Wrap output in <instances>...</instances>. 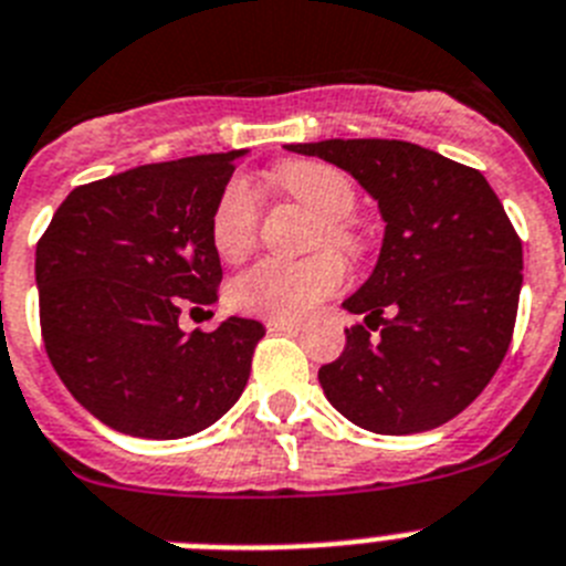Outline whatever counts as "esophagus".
Masks as SVG:
<instances>
[{"instance_id":"esophagus-1","label":"esophagus","mask_w":566,"mask_h":566,"mask_svg":"<svg viewBox=\"0 0 566 566\" xmlns=\"http://www.w3.org/2000/svg\"><path fill=\"white\" fill-rule=\"evenodd\" d=\"M268 331H302L298 319H268Z\"/></svg>"}]
</instances>
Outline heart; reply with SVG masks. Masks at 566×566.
Masks as SVG:
<instances>
[{
  "mask_svg": "<svg viewBox=\"0 0 566 566\" xmlns=\"http://www.w3.org/2000/svg\"><path fill=\"white\" fill-rule=\"evenodd\" d=\"M287 198L302 203L322 221L316 244L356 253L363 235L350 224L356 189L348 175L319 160H287L270 175ZM261 203L247 180H230L212 210L210 239L224 261L247 259L259 241ZM345 282V264L336 253H316L305 261L264 259L230 284V305L253 316L296 319L319 305Z\"/></svg>",
  "mask_w": 566,
  "mask_h": 566,
  "instance_id": "1",
  "label": "heart"
}]
</instances>
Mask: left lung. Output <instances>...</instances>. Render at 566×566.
Here are the masks:
<instances>
[{
  "label": "left lung",
  "mask_w": 566,
  "mask_h": 566,
  "mask_svg": "<svg viewBox=\"0 0 566 566\" xmlns=\"http://www.w3.org/2000/svg\"><path fill=\"white\" fill-rule=\"evenodd\" d=\"M287 149L354 175L386 221L377 268L342 302L365 325L319 368L322 391L374 434L443 426L489 386L512 342L524 250L503 203L478 169L406 140Z\"/></svg>",
  "instance_id": "obj_1"
}]
</instances>
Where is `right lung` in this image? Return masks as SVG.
Instances as JSON below:
<instances>
[{
    "label": "right lung",
    "mask_w": 566,
    "mask_h": 566,
    "mask_svg": "<svg viewBox=\"0 0 566 566\" xmlns=\"http://www.w3.org/2000/svg\"><path fill=\"white\" fill-rule=\"evenodd\" d=\"M244 155L146 164L77 187L36 244L42 342L74 400L108 429L178 440L244 391L255 319L184 334L180 311L218 302L212 210Z\"/></svg>",
    "instance_id": "obj_1"
}]
</instances>
